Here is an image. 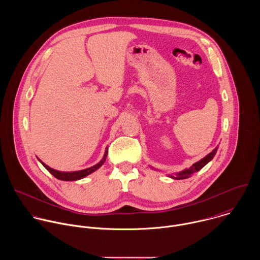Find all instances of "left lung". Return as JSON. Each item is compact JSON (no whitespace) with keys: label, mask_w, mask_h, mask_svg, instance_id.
Segmentation results:
<instances>
[{"label":"left lung","mask_w":260,"mask_h":260,"mask_svg":"<svg viewBox=\"0 0 260 260\" xmlns=\"http://www.w3.org/2000/svg\"><path fill=\"white\" fill-rule=\"evenodd\" d=\"M217 149H218V147H216L212 152H210V153H209L208 155H206L204 158H202V159L199 160L198 162L193 164L190 168L185 169V170H183V171H181V172H179V173H176V174H174V175H169V177L172 178V179H176V180H182V179L189 178L192 174H194V173L199 172L200 170H202L208 162H210V161L214 158V156H215V154H216V152H217ZM152 169H153V168H152Z\"/></svg>","instance_id":"1"}]
</instances>
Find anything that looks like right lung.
<instances>
[{
    "label": "right lung",
    "mask_w": 260,
    "mask_h": 260,
    "mask_svg": "<svg viewBox=\"0 0 260 260\" xmlns=\"http://www.w3.org/2000/svg\"><path fill=\"white\" fill-rule=\"evenodd\" d=\"M107 155H108V148H106L104 157L102 158V160H101L100 162H98L96 165H94V166H92V167H90V168H87V169H84V170H81V171H74V172H60V171H56V170H54V169L48 167L47 165H45V164H44L42 160H40L38 157H37V158L39 159V161L43 165V167H44L51 175H53L56 179L62 180V181H77V180H80V179L85 178V177L88 176L89 174H91V173L95 172L98 169H100V168L104 165V162H105V160H106V158H107Z\"/></svg>",
    "instance_id": "right-lung-1"
}]
</instances>
